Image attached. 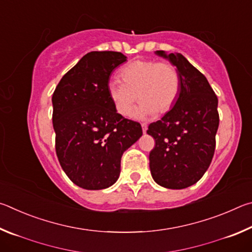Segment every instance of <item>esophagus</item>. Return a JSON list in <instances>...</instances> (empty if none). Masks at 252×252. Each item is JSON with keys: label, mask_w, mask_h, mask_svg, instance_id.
Masks as SVG:
<instances>
[{"label": "esophagus", "mask_w": 252, "mask_h": 252, "mask_svg": "<svg viewBox=\"0 0 252 252\" xmlns=\"http://www.w3.org/2000/svg\"><path fill=\"white\" fill-rule=\"evenodd\" d=\"M147 130H148V126L146 125V123H143V125H142V131H143V133H147Z\"/></svg>", "instance_id": "obj_1"}]
</instances>
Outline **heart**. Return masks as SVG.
I'll list each match as a JSON object with an SVG mask.
<instances>
[{
    "mask_svg": "<svg viewBox=\"0 0 252 252\" xmlns=\"http://www.w3.org/2000/svg\"><path fill=\"white\" fill-rule=\"evenodd\" d=\"M121 78L111 79L108 93L114 108L123 117L131 116L136 100H141L135 117L144 119L163 114L173 108L180 93L181 81L178 70L167 62L138 59L121 71ZM138 94L136 95V93Z\"/></svg>",
    "mask_w": 252,
    "mask_h": 252,
    "instance_id": "b5f03b06",
    "label": "heart"
}]
</instances>
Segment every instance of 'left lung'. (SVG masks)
I'll return each instance as SVG.
<instances>
[{
	"mask_svg": "<svg viewBox=\"0 0 252 252\" xmlns=\"http://www.w3.org/2000/svg\"><path fill=\"white\" fill-rule=\"evenodd\" d=\"M177 67L181 87L173 108L151 123L156 146L149 156L151 176L168 189L197 183L211 163L219 126L218 97L201 72L180 53L156 51Z\"/></svg>",
	"mask_w": 252,
	"mask_h": 252,
	"instance_id": "8db88e82",
	"label": "left lung"
}]
</instances>
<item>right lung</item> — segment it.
<instances>
[{
    "instance_id": "1",
    "label": "right lung",
    "mask_w": 252,
    "mask_h": 252,
    "mask_svg": "<svg viewBox=\"0 0 252 252\" xmlns=\"http://www.w3.org/2000/svg\"><path fill=\"white\" fill-rule=\"evenodd\" d=\"M126 61V55L113 51L85 54L52 95L58 159L70 180L83 189L116 183L123 152L142 135L140 123L119 114L108 93L111 73Z\"/></svg>"
}]
</instances>
